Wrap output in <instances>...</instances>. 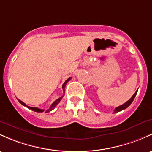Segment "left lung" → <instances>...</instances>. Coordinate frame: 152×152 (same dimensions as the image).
I'll return each instance as SVG.
<instances>
[{
  "label": "left lung",
  "instance_id": "8db88e82",
  "mask_svg": "<svg viewBox=\"0 0 152 152\" xmlns=\"http://www.w3.org/2000/svg\"><path fill=\"white\" fill-rule=\"evenodd\" d=\"M137 91H136V92L134 93V94H133V96H131V98L129 99V100H128L127 102H125L124 104H122V105H121V106L118 107H116L115 109V110H114V113H118V112H120V111L126 109V108H127L129 106L130 104H131V103H132V102L133 101V99H134L135 96H136V94H137Z\"/></svg>",
  "mask_w": 152,
  "mask_h": 152
}]
</instances>
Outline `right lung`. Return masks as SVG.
Returning <instances> with one entry per match:
<instances>
[{"mask_svg":"<svg viewBox=\"0 0 152 152\" xmlns=\"http://www.w3.org/2000/svg\"><path fill=\"white\" fill-rule=\"evenodd\" d=\"M70 79H71V78H68V79L67 80H66V81H65L64 84H63V86H62V88H63V93H64V94H65V87H66V84H67V83L68 82V81H70ZM64 94H63V95L62 96H61V97L58 98V99H56V100L54 102H53V104H51L50 107L49 109H48V110H47L45 111V113H48V112H50V111L53 110L54 109L55 107H56V105H57V104H58V103H59L60 102H61V99H62V98L63 97V96H64ZM18 100H19V102L20 103H21V104H23V105H24V106L26 107H28V108H29V109L31 110H33V111H34V112H37V113H42V112H44V111H45V110L39 109V108H37V107H29V106L26 105V104H25L24 102H23L22 101L19 100V99H18Z\"/></svg>","mask_w":152,"mask_h":152,"instance_id":"obj_1","label":"right lung"}]
</instances>
